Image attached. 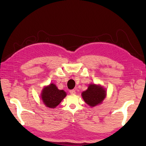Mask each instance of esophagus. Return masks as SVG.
Segmentation results:
<instances>
[{
  "mask_svg": "<svg viewBox=\"0 0 146 146\" xmlns=\"http://www.w3.org/2000/svg\"><path fill=\"white\" fill-rule=\"evenodd\" d=\"M70 93L71 94L74 95V94H76V92H75V90H70Z\"/></svg>",
  "mask_w": 146,
  "mask_h": 146,
  "instance_id": "1",
  "label": "esophagus"
}]
</instances>
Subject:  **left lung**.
I'll list each match as a JSON object with an SVG mask.
<instances>
[{
	"label": "left lung",
	"instance_id": "obj_1",
	"mask_svg": "<svg viewBox=\"0 0 146 146\" xmlns=\"http://www.w3.org/2000/svg\"><path fill=\"white\" fill-rule=\"evenodd\" d=\"M82 95L86 104L90 107H94L102 103L106 96V92L100 86L91 84Z\"/></svg>",
	"mask_w": 146,
	"mask_h": 146
}]
</instances>
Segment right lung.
<instances>
[{
  "label": "right lung",
  "mask_w": 146,
  "mask_h": 146,
  "mask_svg": "<svg viewBox=\"0 0 146 146\" xmlns=\"http://www.w3.org/2000/svg\"><path fill=\"white\" fill-rule=\"evenodd\" d=\"M66 92L58 90L53 83L44 88L41 94L42 100L46 107L55 108L66 97Z\"/></svg>",
  "instance_id": "add662e5"
}]
</instances>
